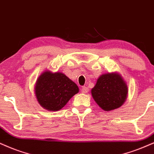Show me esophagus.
<instances>
[{
  "label": "esophagus",
  "mask_w": 154,
  "mask_h": 154,
  "mask_svg": "<svg viewBox=\"0 0 154 154\" xmlns=\"http://www.w3.org/2000/svg\"><path fill=\"white\" fill-rule=\"evenodd\" d=\"M81 92L83 94H86V93L88 92V88L86 86H83L82 88H81Z\"/></svg>",
  "instance_id": "obj_1"
}]
</instances>
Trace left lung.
<instances>
[{
    "label": "left lung",
    "instance_id": "left-lung-1",
    "mask_svg": "<svg viewBox=\"0 0 154 154\" xmlns=\"http://www.w3.org/2000/svg\"><path fill=\"white\" fill-rule=\"evenodd\" d=\"M128 87L118 73H106L100 75L91 94L95 101L104 111L118 109L126 99Z\"/></svg>",
    "mask_w": 154,
    "mask_h": 154
}]
</instances>
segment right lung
<instances>
[{
	"label": "right lung",
	"instance_id": "right-lung-1",
	"mask_svg": "<svg viewBox=\"0 0 154 154\" xmlns=\"http://www.w3.org/2000/svg\"><path fill=\"white\" fill-rule=\"evenodd\" d=\"M79 87L61 73L45 71L38 79L35 94L40 105L48 111H58L79 92Z\"/></svg>",
	"mask_w": 154,
	"mask_h": 154
}]
</instances>
